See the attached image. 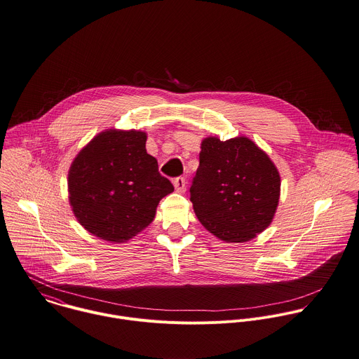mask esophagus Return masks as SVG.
I'll list each match as a JSON object with an SVG mask.
<instances>
[{
	"instance_id": "obj_1",
	"label": "esophagus",
	"mask_w": 359,
	"mask_h": 359,
	"mask_svg": "<svg viewBox=\"0 0 359 359\" xmlns=\"http://www.w3.org/2000/svg\"><path fill=\"white\" fill-rule=\"evenodd\" d=\"M186 184H187V182H186V179L182 177V176H179V177H176V179L173 180V186H175V189H176L177 193H184V191H186Z\"/></svg>"
}]
</instances>
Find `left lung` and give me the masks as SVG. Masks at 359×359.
<instances>
[{
    "mask_svg": "<svg viewBox=\"0 0 359 359\" xmlns=\"http://www.w3.org/2000/svg\"><path fill=\"white\" fill-rule=\"evenodd\" d=\"M280 197V175L247 137L201 143L190 200L201 224L226 243H244L272 222Z\"/></svg>",
    "mask_w": 359,
    "mask_h": 359,
    "instance_id": "obj_1",
    "label": "left lung"
}]
</instances>
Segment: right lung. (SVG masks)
Here are the masks:
<instances>
[{"instance_id":"obj_1","label":"right lung","mask_w":359,"mask_h":359,"mask_svg":"<svg viewBox=\"0 0 359 359\" xmlns=\"http://www.w3.org/2000/svg\"><path fill=\"white\" fill-rule=\"evenodd\" d=\"M140 130L109 129L97 135L74 158L68 175L69 203L91 234L123 243L155 217L173 184L158 172Z\"/></svg>"}]
</instances>
